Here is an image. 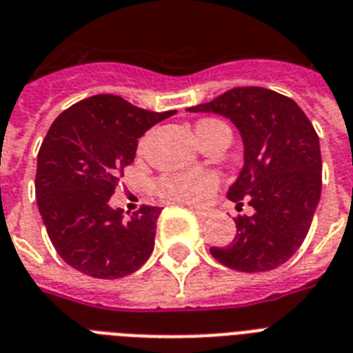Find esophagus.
<instances>
[{"mask_svg":"<svg viewBox=\"0 0 353 353\" xmlns=\"http://www.w3.org/2000/svg\"><path fill=\"white\" fill-rule=\"evenodd\" d=\"M190 210H192L194 214L198 216V218H201V220H207L210 216V210H205V209H196V207H190Z\"/></svg>","mask_w":353,"mask_h":353,"instance_id":"34e87169","label":"esophagus"}]
</instances>
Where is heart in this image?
<instances>
[{"mask_svg":"<svg viewBox=\"0 0 353 353\" xmlns=\"http://www.w3.org/2000/svg\"><path fill=\"white\" fill-rule=\"evenodd\" d=\"M216 121H201L196 126V133L201 132L205 126L214 124ZM218 187V177L209 170H188L168 174L161 177L157 183V190L168 198L183 201V203H205Z\"/></svg>","mask_w":353,"mask_h":353,"instance_id":"obj_1","label":"heart"}]
</instances>
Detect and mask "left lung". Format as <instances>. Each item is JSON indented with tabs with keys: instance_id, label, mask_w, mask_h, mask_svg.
I'll list each match as a JSON object with an SVG mask.
<instances>
[{
	"instance_id": "left-lung-1",
	"label": "left lung",
	"mask_w": 353,
	"mask_h": 353,
	"mask_svg": "<svg viewBox=\"0 0 353 353\" xmlns=\"http://www.w3.org/2000/svg\"><path fill=\"white\" fill-rule=\"evenodd\" d=\"M229 119L243 143V168L229 188L251 216L234 220V240L210 254L236 271L258 273L285 263L306 238L323 187V159L313 124L295 101L263 88H234L188 108Z\"/></svg>"
}]
</instances>
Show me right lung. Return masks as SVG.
<instances>
[{
    "mask_svg": "<svg viewBox=\"0 0 353 353\" xmlns=\"http://www.w3.org/2000/svg\"><path fill=\"white\" fill-rule=\"evenodd\" d=\"M176 112H148L117 95H95L60 113L38 152L36 201L65 263L93 279H121L154 251L159 207L130 218L110 207L119 174L141 139Z\"/></svg>",
    "mask_w": 353,
    "mask_h": 353,
    "instance_id": "obj_1",
    "label": "right lung"
}]
</instances>
